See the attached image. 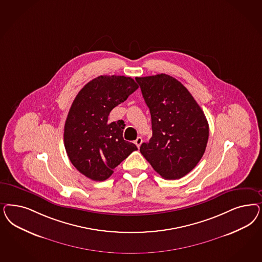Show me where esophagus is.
<instances>
[{
    "mask_svg": "<svg viewBox=\"0 0 262 262\" xmlns=\"http://www.w3.org/2000/svg\"><path fill=\"white\" fill-rule=\"evenodd\" d=\"M142 143H143V139H142L141 137H138V138L136 139L135 141H134V144H135L138 147H140V146H141Z\"/></svg>",
    "mask_w": 262,
    "mask_h": 262,
    "instance_id": "34e87169",
    "label": "esophagus"
}]
</instances>
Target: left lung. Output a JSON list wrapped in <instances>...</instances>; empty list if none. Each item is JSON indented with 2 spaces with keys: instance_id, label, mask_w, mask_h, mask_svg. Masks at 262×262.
Listing matches in <instances>:
<instances>
[{
  "instance_id": "obj_1",
  "label": "left lung",
  "mask_w": 262,
  "mask_h": 262,
  "mask_svg": "<svg viewBox=\"0 0 262 262\" xmlns=\"http://www.w3.org/2000/svg\"><path fill=\"white\" fill-rule=\"evenodd\" d=\"M150 111L152 137L140 151L165 179H179L196 166L205 151L209 126L192 94L167 74L137 77Z\"/></svg>"
}]
</instances>
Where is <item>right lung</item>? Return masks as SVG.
Segmentation results:
<instances>
[{
    "label": "right lung",
    "instance_id": "add662e5",
    "mask_svg": "<svg viewBox=\"0 0 262 262\" xmlns=\"http://www.w3.org/2000/svg\"><path fill=\"white\" fill-rule=\"evenodd\" d=\"M131 77H97L78 93L64 124V147L73 166L94 181L110 178L137 146L123 139V120L108 122L111 111L138 89Z\"/></svg>",
    "mask_w": 262,
    "mask_h": 262
}]
</instances>
